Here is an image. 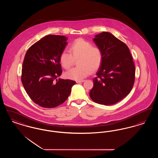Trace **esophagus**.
Masks as SVG:
<instances>
[{
	"mask_svg": "<svg viewBox=\"0 0 158 158\" xmlns=\"http://www.w3.org/2000/svg\"><path fill=\"white\" fill-rule=\"evenodd\" d=\"M85 81L84 80H82V81H76V83H81Z\"/></svg>",
	"mask_w": 158,
	"mask_h": 158,
	"instance_id": "obj_1",
	"label": "esophagus"
}]
</instances>
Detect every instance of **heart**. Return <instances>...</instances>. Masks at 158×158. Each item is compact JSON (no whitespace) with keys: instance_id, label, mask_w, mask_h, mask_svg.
I'll return each mask as SVG.
<instances>
[{"instance_id":"heart-1","label":"heart","mask_w":158,"mask_h":158,"mask_svg":"<svg viewBox=\"0 0 158 158\" xmlns=\"http://www.w3.org/2000/svg\"><path fill=\"white\" fill-rule=\"evenodd\" d=\"M69 52L63 51L59 57L61 65L66 69L71 68L75 60L79 59V66L71 69L65 73L69 79L81 81L91 72L97 70L102 64L103 54L101 49L83 38H77L72 42L69 46Z\"/></svg>"}]
</instances>
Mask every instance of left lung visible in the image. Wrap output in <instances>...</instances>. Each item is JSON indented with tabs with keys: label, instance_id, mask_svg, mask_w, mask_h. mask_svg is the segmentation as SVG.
Wrapping results in <instances>:
<instances>
[{
	"label": "left lung",
	"instance_id": "1",
	"mask_svg": "<svg viewBox=\"0 0 158 158\" xmlns=\"http://www.w3.org/2000/svg\"><path fill=\"white\" fill-rule=\"evenodd\" d=\"M93 41L103 54V60L89 96L99 104L113 105L129 94L135 80V66L130 50L108 32L96 35Z\"/></svg>",
	"mask_w": 158,
	"mask_h": 158
}]
</instances>
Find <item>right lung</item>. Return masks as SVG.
<instances>
[{
	"instance_id": "add662e5",
	"label": "right lung",
	"mask_w": 158,
	"mask_h": 158,
	"mask_svg": "<svg viewBox=\"0 0 158 158\" xmlns=\"http://www.w3.org/2000/svg\"><path fill=\"white\" fill-rule=\"evenodd\" d=\"M68 38L48 35L31 45L24 57L21 81L28 96L36 104L47 108L57 106L68 99L74 81L55 79L61 75L60 54Z\"/></svg>"
}]
</instances>
